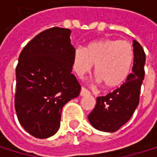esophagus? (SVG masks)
Segmentation results:
<instances>
[{
	"mask_svg": "<svg viewBox=\"0 0 157 157\" xmlns=\"http://www.w3.org/2000/svg\"><path fill=\"white\" fill-rule=\"evenodd\" d=\"M90 94V91L88 90L87 88L85 87H81V90H80V96H86Z\"/></svg>",
	"mask_w": 157,
	"mask_h": 157,
	"instance_id": "34e87169",
	"label": "esophagus"
}]
</instances>
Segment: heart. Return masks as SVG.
<instances>
[{"instance_id": "1", "label": "heart", "mask_w": 157, "mask_h": 157, "mask_svg": "<svg viewBox=\"0 0 157 157\" xmlns=\"http://www.w3.org/2000/svg\"><path fill=\"white\" fill-rule=\"evenodd\" d=\"M133 49L124 40L100 39L74 52V69L79 76L95 65V76L106 88L122 85L129 76L133 63Z\"/></svg>"}]
</instances>
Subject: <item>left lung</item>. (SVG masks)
Instances as JSON below:
<instances>
[{"mask_svg": "<svg viewBox=\"0 0 157 157\" xmlns=\"http://www.w3.org/2000/svg\"><path fill=\"white\" fill-rule=\"evenodd\" d=\"M133 66L126 81L106 96L97 98V104L88 115L89 122L98 130L114 132L128 123L140 101L141 85L145 77L146 55L142 46L133 40Z\"/></svg>", "mask_w": 157, "mask_h": 157, "instance_id": "1", "label": "left lung"}]
</instances>
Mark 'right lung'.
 <instances>
[{
  "label": "right lung",
  "instance_id": "right-lung-1",
  "mask_svg": "<svg viewBox=\"0 0 157 157\" xmlns=\"http://www.w3.org/2000/svg\"><path fill=\"white\" fill-rule=\"evenodd\" d=\"M71 30L51 28L25 46L16 67L15 110L21 126L36 138L51 137L60 127L66 102L80 84L72 74L75 49Z\"/></svg>",
  "mask_w": 157,
  "mask_h": 157
}]
</instances>
